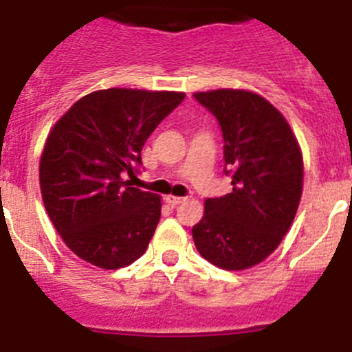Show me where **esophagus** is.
<instances>
[{
	"label": "esophagus",
	"mask_w": 352,
	"mask_h": 352,
	"mask_svg": "<svg viewBox=\"0 0 352 352\" xmlns=\"http://www.w3.org/2000/svg\"><path fill=\"white\" fill-rule=\"evenodd\" d=\"M166 201H167V204H169V206L176 208V206H178V204H182L183 201H185V197H176V195H167Z\"/></svg>",
	"instance_id": "34e87169"
}]
</instances>
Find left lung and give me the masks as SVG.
<instances>
[{"label": "left lung", "instance_id": "8db88e82", "mask_svg": "<svg viewBox=\"0 0 352 352\" xmlns=\"http://www.w3.org/2000/svg\"><path fill=\"white\" fill-rule=\"evenodd\" d=\"M223 135L226 174L232 190L206 199L192 227L199 254L229 272L263 263L287 234L303 192V157L287 120L247 89L194 93Z\"/></svg>", "mask_w": 352, "mask_h": 352}]
</instances>
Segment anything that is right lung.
<instances>
[{
  "label": "right lung",
  "mask_w": 352,
  "mask_h": 352,
  "mask_svg": "<svg viewBox=\"0 0 352 352\" xmlns=\"http://www.w3.org/2000/svg\"><path fill=\"white\" fill-rule=\"evenodd\" d=\"M179 91L109 88L82 96L56 121L40 157V190L56 231L77 257L102 270L146 252L160 220V195L125 182Z\"/></svg>",
  "instance_id": "1"
}]
</instances>
